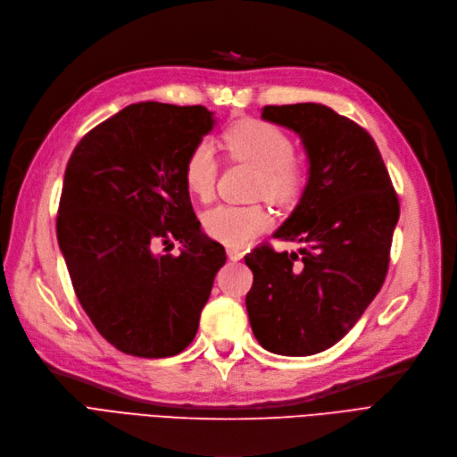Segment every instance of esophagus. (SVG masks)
<instances>
[{"mask_svg":"<svg viewBox=\"0 0 457 457\" xmlns=\"http://www.w3.org/2000/svg\"><path fill=\"white\" fill-rule=\"evenodd\" d=\"M227 254L232 262H237V260L244 258V251L240 247H227Z\"/></svg>","mask_w":457,"mask_h":457,"instance_id":"obj_1","label":"esophagus"}]
</instances>
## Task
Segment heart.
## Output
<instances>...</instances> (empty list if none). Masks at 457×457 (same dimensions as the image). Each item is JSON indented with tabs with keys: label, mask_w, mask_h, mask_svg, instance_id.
<instances>
[{
	"label": "heart",
	"mask_w": 457,
	"mask_h": 457,
	"mask_svg": "<svg viewBox=\"0 0 457 457\" xmlns=\"http://www.w3.org/2000/svg\"><path fill=\"white\" fill-rule=\"evenodd\" d=\"M225 148L236 160L258 170V191L273 203H294L305 184V170L294 160V141L280 128L264 120H242L223 136ZM217 179L215 150L208 141L191 148L184 163L187 191L201 201L212 197ZM270 215L262 206L217 204L203 213V227L213 240L244 247L264 232Z\"/></svg>",
	"instance_id": "b5f03b06"
}]
</instances>
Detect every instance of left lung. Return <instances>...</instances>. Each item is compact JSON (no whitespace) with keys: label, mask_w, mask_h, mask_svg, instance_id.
I'll use <instances>...</instances> for the list:
<instances>
[{"label":"left lung","mask_w":457,"mask_h":457,"mask_svg":"<svg viewBox=\"0 0 457 457\" xmlns=\"http://www.w3.org/2000/svg\"><path fill=\"white\" fill-rule=\"evenodd\" d=\"M262 119L299 136L309 170L273 234L301 247L245 256V305L264 350L307 357L344 338L381 290L400 204L376 141L353 120L312 102L266 105Z\"/></svg>","instance_id":"1"}]
</instances>
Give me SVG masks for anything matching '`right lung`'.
<instances>
[{
    "label": "right lung",
    "instance_id": "obj_1",
    "mask_svg": "<svg viewBox=\"0 0 457 457\" xmlns=\"http://www.w3.org/2000/svg\"><path fill=\"white\" fill-rule=\"evenodd\" d=\"M215 126L203 105L139 102L87 134L64 170L57 242L74 292L122 353L177 355L197 335L225 249L201 230L184 163ZM183 244L158 255V241Z\"/></svg>",
    "mask_w": 457,
    "mask_h": 457
}]
</instances>
